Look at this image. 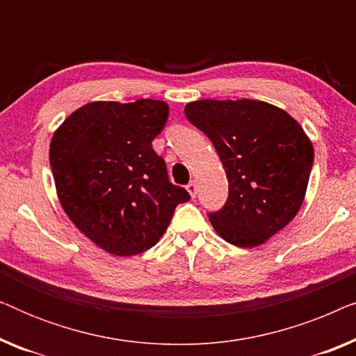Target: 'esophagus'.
<instances>
[{"label": "esophagus", "mask_w": 356, "mask_h": 356, "mask_svg": "<svg viewBox=\"0 0 356 356\" xmlns=\"http://www.w3.org/2000/svg\"><path fill=\"white\" fill-rule=\"evenodd\" d=\"M186 189H188V193L191 194V197H196V194H197L196 181H189V183L186 184Z\"/></svg>", "instance_id": "1"}]
</instances>
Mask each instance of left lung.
Segmentation results:
<instances>
[{"label":"left lung","instance_id":"1","mask_svg":"<svg viewBox=\"0 0 356 356\" xmlns=\"http://www.w3.org/2000/svg\"><path fill=\"white\" fill-rule=\"evenodd\" d=\"M188 121L212 140L228 179V197L209 213L230 245L256 248L289 225L303 204L313 144L296 120L261 100H197Z\"/></svg>","mask_w":356,"mask_h":356}]
</instances>
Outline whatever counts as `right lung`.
<instances>
[{
	"label": "right lung",
	"instance_id": "add662e5",
	"mask_svg": "<svg viewBox=\"0 0 356 356\" xmlns=\"http://www.w3.org/2000/svg\"><path fill=\"white\" fill-rule=\"evenodd\" d=\"M168 118L162 100L92 102L63 121L50 144L61 207L97 246L134 256L157 245L175 207L189 201L152 149Z\"/></svg>",
	"mask_w": 356,
	"mask_h": 356
}]
</instances>
